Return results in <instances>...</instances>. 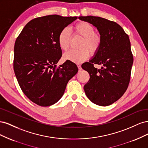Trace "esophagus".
Here are the masks:
<instances>
[{"label": "esophagus", "instance_id": "34e87169", "mask_svg": "<svg viewBox=\"0 0 148 148\" xmlns=\"http://www.w3.org/2000/svg\"><path fill=\"white\" fill-rule=\"evenodd\" d=\"M77 66H78V70L80 71V70H82V66H81V65H79V64H77Z\"/></svg>", "mask_w": 148, "mask_h": 148}]
</instances>
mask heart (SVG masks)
I'll return each instance as SVG.
<instances>
[{
  "instance_id": "b5f03b06",
  "label": "heart",
  "mask_w": 148,
  "mask_h": 148,
  "mask_svg": "<svg viewBox=\"0 0 148 148\" xmlns=\"http://www.w3.org/2000/svg\"><path fill=\"white\" fill-rule=\"evenodd\" d=\"M75 34L82 37L77 50H70L64 53V59L75 63H81L89 56L95 54L99 50L102 42L99 34L95 32V28L90 23L81 21L73 28ZM71 37L70 31L68 28L62 29L58 36V43L62 50L66 51L69 49Z\"/></svg>"
}]
</instances>
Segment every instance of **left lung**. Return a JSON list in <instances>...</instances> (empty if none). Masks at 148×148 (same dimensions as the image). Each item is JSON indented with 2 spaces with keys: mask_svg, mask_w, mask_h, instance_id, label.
Here are the masks:
<instances>
[{
  "mask_svg": "<svg viewBox=\"0 0 148 148\" xmlns=\"http://www.w3.org/2000/svg\"><path fill=\"white\" fill-rule=\"evenodd\" d=\"M78 18L96 27L102 39L98 51L82 65L90 77L84 86L85 94L96 105H111L123 96L130 79L133 58L129 37L114 21L94 16ZM94 64H102L101 69L95 68Z\"/></svg>",
  "mask_w": 148,
  "mask_h": 148,
  "instance_id": "1",
  "label": "left lung"
}]
</instances>
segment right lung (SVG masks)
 I'll list each match as a JSON object with an SVG mask.
<instances>
[{"label": "right lung", "instance_id": "add662e5", "mask_svg": "<svg viewBox=\"0 0 148 148\" xmlns=\"http://www.w3.org/2000/svg\"><path fill=\"white\" fill-rule=\"evenodd\" d=\"M78 18L57 15L34 18L25 25L16 39L13 69L22 91L40 106L54 104L64 95L69 80L77 73L75 63L62 57L58 43L60 31Z\"/></svg>", "mask_w": 148, "mask_h": 148}]
</instances>
